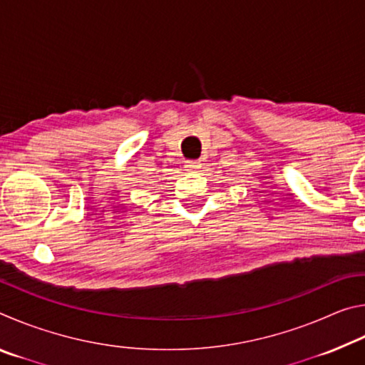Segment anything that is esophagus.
Here are the masks:
<instances>
[{
  "mask_svg": "<svg viewBox=\"0 0 365 365\" xmlns=\"http://www.w3.org/2000/svg\"><path fill=\"white\" fill-rule=\"evenodd\" d=\"M197 169H201L200 160H187V163H185V170L196 172Z\"/></svg>",
  "mask_w": 365,
  "mask_h": 365,
  "instance_id": "34e87169",
  "label": "esophagus"
}]
</instances>
